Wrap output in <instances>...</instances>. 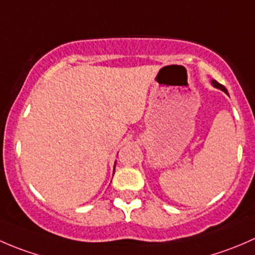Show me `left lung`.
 I'll list each match as a JSON object with an SVG mask.
<instances>
[{
    "label": "left lung",
    "instance_id": "obj_1",
    "mask_svg": "<svg viewBox=\"0 0 255 255\" xmlns=\"http://www.w3.org/2000/svg\"><path fill=\"white\" fill-rule=\"evenodd\" d=\"M211 84H212L213 86H215V87H217V89H220V90H222V91H225L226 94H228V92H227V90H226V87L223 86V85L218 84V82L216 81V80H212V81H211Z\"/></svg>",
    "mask_w": 255,
    "mask_h": 255
}]
</instances>
